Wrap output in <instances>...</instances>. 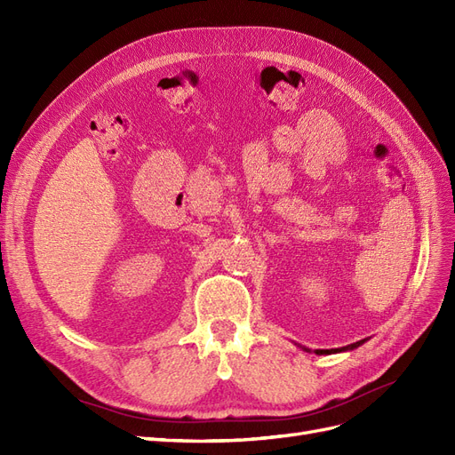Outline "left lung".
Returning <instances> with one entry per match:
<instances>
[{
    "label": "left lung",
    "mask_w": 455,
    "mask_h": 455,
    "mask_svg": "<svg viewBox=\"0 0 455 455\" xmlns=\"http://www.w3.org/2000/svg\"><path fill=\"white\" fill-rule=\"evenodd\" d=\"M364 341H366V339L355 341V343H351V346H346V347H338V349H315V353H316V355H332V353H341V351H353V349H356V347H359V346H363ZM299 347L309 353V349H307V347H304V346H299Z\"/></svg>",
    "instance_id": "1"
}]
</instances>
